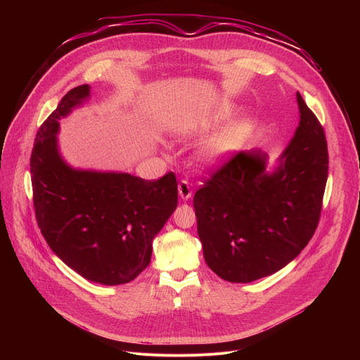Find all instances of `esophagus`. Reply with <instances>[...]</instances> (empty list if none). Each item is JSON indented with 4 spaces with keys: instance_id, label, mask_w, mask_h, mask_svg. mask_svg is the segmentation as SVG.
<instances>
[{
    "instance_id": "obj_1",
    "label": "esophagus",
    "mask_w": 360,
    "mask_h": 360,
    "mask_svg": "<svg viewBox=\"0 0 360 360\" xmlns=\"http://www.w3.org/2000/svg\"><path fill=\"white\" fill-rule=\"evenodd\" d=\"M178 192H179V196L184 199V200H188L192 195V189H191V185L188 181H181L179 185H178Z\"/></svg>"
}]
</instances>
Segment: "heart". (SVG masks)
I'll return each mask as SVG.
<instances>
[{
    "instance_id": "1",
    "label": "heart",
    "mask_w": 360,
    "mask_h": 360,
    "mask_svg": "<svg viewBox=\"0 0 360 360\" xmlns=\"http://www.w3.org/2000/svg\"><path fill=\"white\" fill-rule=\"evenodd\" d=\"M211 127L210 122H202L198 125V132H205ZM248 129L242 125H231L224 129L217 136L211 138L207 143L203 145L200 150V158L205 162H217L222 160L228 153L245 138Z\"/></svg>"
}]
</instances>
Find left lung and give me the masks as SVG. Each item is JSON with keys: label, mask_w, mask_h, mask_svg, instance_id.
<instances>
[{"label": "left lung", "mask_w": 360, "mask_h": 360, "mask_svg": "<svg viewBox=\"0 0 360 360\" xmlns=\"http://www.w3.org/2000/svg\"><path fill=\"white\" fill-rule=\"evenodd\" d=\"M299 127L272 174L264 153L238 152L193 196L208 266L248 283L286 266L309 243L322 212L329 157L325 129L296 94Z\"/></svg>", "instance_id": "left-lung-1"}]
</instances>
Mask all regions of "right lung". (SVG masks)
<instances>
[{
	"mask_svg": "<svg viewBox=\"0 0 360 360\" xmlns=\"http://www.w3.org/2000/svg\"><path fill=\"white\" fill-rule=\"evenodd\" d=\"M86 96V84L68 91L37 132L30 161L35 218L49 248L77 274L128 283L149 265L152 239L176 208V176L146 181L70 168L57 148L58 120Z\"/></svg>",
	"mask_w": 360,
	"mask_h": 360,
	"instance_id": "add662e5",
	"label": "right lung"
}]
</instances>
